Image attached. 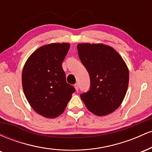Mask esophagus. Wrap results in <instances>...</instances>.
<instances>
[{
	"instance_id": "34e87169",
	"label": "esophagus",
	"mask_w": 152,
	"mask_h": 152,
	"mask_svg": "<svg viewBox=\"0 0 152 152\" xmlns=\"http://www.w3.org/2000/svg\"><path fill=\"white\" fill-rule=\"evenodd\" d=\"M74 87H75V88H76V90L77 91H78V83H76V84H74Z\"/></svg>"
}]
</instances>
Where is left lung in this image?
<instances>
[{
	"mask_svg": "<svg viewBox=\"0 0 152 152\" xmlns=\"http://www.w3.org/2000/svg\"><path fill=\"white\" fill-rule=\"evenodd\" d=\"M80 60L90 76V88L80 95L86 108L96 116H106L121 105L129 85V69L112 47L102 43H79Z\"/></svg>",
	"mask_w": 152,
	"mask_h": 152,
	"instance_id": "1",
	"label": "left lung"
}]
</instances>
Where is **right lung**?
Returning a JSON list of instances; mask_svg holds the SVG:
<instances>
[{"mask_svg": "<svg viewBox=\"0 0 152 152\" xmlns=\"http://www.w3.org/2000/svg\"><path fill=\"white\" fill-rule=\"evenodd\" d=\"M70 48L67 43H50L35 50L22 72L26 98L38 114L46 118L60 116L75 91L66 81L62 62Z\"/></svg>", "mask_w": 152, "mask_h": 152, "instance_id": "right-lung-1", "label": "right lung"}]
</instances>
